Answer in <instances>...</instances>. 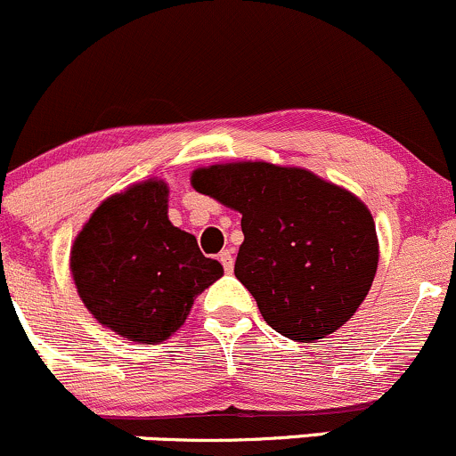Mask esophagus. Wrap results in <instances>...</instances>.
Segmentation results:
<instances>
[{"mask_svg": "<svg viewBox=\"0 0 456 456\" xmlns=\"http://www.w3.org/2000/svg\"><path fill=\"white\" fill-rule=\"evenodd\" d=\"M218 259H220V264H223V268L227 270V273H232V270H233V251H232V248H223V251H220V255H218Z\"/></svg>", "mask_w": 456, "mask_h": 456, "instance_id": "obj_1", "label": "esophagus"}]
</instances>
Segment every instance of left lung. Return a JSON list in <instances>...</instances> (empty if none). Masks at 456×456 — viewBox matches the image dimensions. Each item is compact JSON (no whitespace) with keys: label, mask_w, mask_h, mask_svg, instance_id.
I'll list each match as a JSON object with an SVG mask.
<instances>
[{"label":"left lung","mask_w":456,"mask_h":456,"mask_svg":"<svg viewBox=\"0 0 456 456\" xmlns=\"http://www.w3.org/2000/svg\"><path fill=\"white\" fill-rule=\"evenodd\" d=\"M190 182L242 214L233 273L274 331L316 342L353 318L379 266L374 218L353 192L270 162L214 164Z\"/></svg>","instance_id":"8db88e82"}]
</instances>
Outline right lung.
Instances as JSON below:
<instances>
[{"instance_id":"obj_1","label":"right lung","mask_w":456,"mask_h":456,"mask_svg":"<svg viewBox=\"0 0 456 456\" xmlns=\"http://www.w3.org/2000/svg\"><path fill=\"white\" fill-rule=\"evenodd\" d=\"M71 274L103 327L155 344L186 322L194 298L223 277V266L168 220L167 183L147 179L94 209L73 242Z\"/></svg>"}]
</instances>
